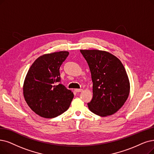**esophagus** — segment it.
Returning a JSON list of instances; mask_svg holds the SVG:
<instances>
[{
	"label": "esophagus",
	"instance_id": "34e87169",
	"mask_svg": "<svg viewBox=\"0 0 154 154\" xmlns=\"http://www.w3.org/2000/svg\"><path fill=\"white\" fill-rule=\"evenodd\" d=\"M75 91L76 92V93H78V92H81L83 91L82 89H75Z\"/></svg>",
	"mask_w": 154,
	"mask_h": 154
}]
</instances>
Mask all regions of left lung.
I'll list each match as a JSON object with an SVG mask.
<instances>
[{
	"instance_id": "left-lung-1",
	"label": "left lung",
	"mask_w": 154,
	"mask_h": 154,
	"mask_svg": "<svg viewBox=\"0 0 154 154\" xmlns=\"http://www.w3.org/2000/svg\"><path fill=\"white\" fill-rule=\"evenodd\" d=\"M89 66L93 98L88 106L101 117L114 114L128 99L130 81L123 64L114 55L99 50H80Z\"/></svg>"
}]
</instances>
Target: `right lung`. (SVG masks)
Returning <instances> with one entry per match:
<instances>
[{
	"mask_svg": "<svg viewBox=\"0 0 154 154\" xmlns=\"http://www.w3.org/2000/svg\"><path fill=\"white\" fill-rule=\"evenodd\" d=\"M67 51L44 54L29 67L23 84V95L36 114L53 118L68 109L72 92L60 83L59 68L68 56Z\"/></svg>",
	"mask_w": 154,
	"mask_h": 154,
	"instance_id": "1",
	"label": "right lung"
}]
</instances>
